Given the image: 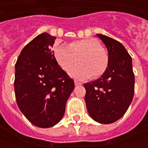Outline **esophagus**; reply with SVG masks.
Instances as JSON below:
<instances>
[{
    "instance_id": "esophagus-1",
    "label": "esophagus",
    "mask_w": 148,
    "mask_h": 148,
    "mask_svg": "<svg viewBox=\"0 0 148 148\" xmlns=\"http://www.w3.org/2000/svg\"><path fill=\"white\" fill-rule=\"evenodd\" d=\"M74 83H75V85H76V86H79V85H82V83L80 82L79 81H77V80H75V81H74Z\"/></svg>"
}]
</instances>
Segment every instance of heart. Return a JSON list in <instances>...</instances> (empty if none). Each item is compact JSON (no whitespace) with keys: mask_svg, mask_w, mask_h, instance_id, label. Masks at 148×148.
<instances>
[{"mask_svg":"<svg viewBox=\"0 0 148 148\" xmlns=\"http://www.w3.org/2000/svg\"><path fill=\"white\" fill-rule=\"evenodd\" d=\"M53 55L58 64L66 71H69L80 58L82 63L70 71L71 76L78 79L100 77L109 63V57L100 43L92 38L73 41L70 44L57 43Z\"/></svg>","mask_w":148,"mask_h":148,"instance_id":"obj_1","label":"heart"}]
</instances>
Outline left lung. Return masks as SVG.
<instances>
[{
  "instance_id": "1",
  "label": "left lung",
  "mask_w": 148,
  "mask_h": 148,
  "mask_svg": "<svg viewBox=\"0 0 148 148\" xmlns=\"http://www.w3.org/2000/svg\"><path fill=\"white\" fill-rule=\"evenodd\" d=\"M109 53V63L99 79L85 83V101L95 121L111 123L125 114L134 98V73L132 58L119 41L98 34Z\"/></svg>"
}]
</instances>
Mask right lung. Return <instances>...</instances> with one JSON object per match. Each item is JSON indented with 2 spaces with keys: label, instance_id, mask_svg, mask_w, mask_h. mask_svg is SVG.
Listing matches in <instances>:
<instances>
[{
  "label": "right lung",
  "instance_id": "right-lung-1",
  "mask_svg": "<svg viewBox=\"0 0 148 148\" xmlns=\"http://www.w3.org/2000/svg\"><path fill=\"white\" fill-rule=\"evenodd\" d=\"M56 37L43 33L22 49L15 63L14 93L26 119L39 128L57 124L65 113L74 82L55 59Z\"/></svg>",
  "mask_w": 148,
  "mask_h": 148
}]
</instances>
